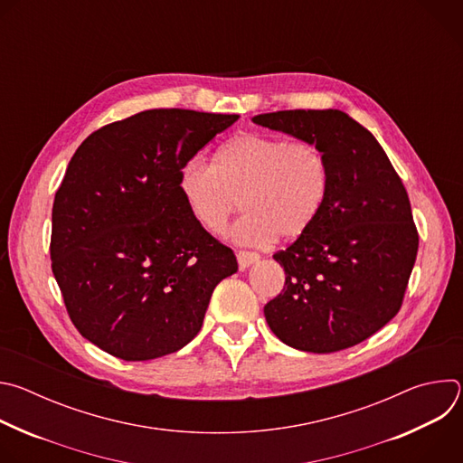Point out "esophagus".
Here are the masks:
<instances>
[{
	"mask_svg": "<svg viewBox=\"0 0 463 463\" xmlns=\"http://www.w3.org/2000/svg\"><path fill=\"white\" fill-rule=\"evenodd\" d=\"M236 258H238L240 269H247L249 266H252L254 261L260 260V254L254 252V250H238V252H236Z\"/></svg>",
	"mask_w": 463,
	"mask_h": 463,
	"instance_id": "1",
	"label": "esophagus"
}]
</instances>
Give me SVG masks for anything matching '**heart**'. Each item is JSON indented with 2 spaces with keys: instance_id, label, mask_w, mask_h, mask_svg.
<instances>
[{
  "instance_id": "heart-1",
  "label": "heart",
  "mask_w": 463,
  "mask_h": 463,
  "mask_svg": "<svg viewBox=\"0 0 463 463\" xmlns=\"http://www.w3.org/2000/svg\"><path fill=\"white\" fill-rule=\"evenodd\" d=\"M327 184V161L317 145L263 134H240L216 152L214 166L192 159L179 174L190 214L213 234L225 232L241 197L247 213L232 234L243 243L307 232L324 207Z\"/></svg>"
}]
</instances>
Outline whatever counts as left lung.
<instances>
[{"label": "left lung", "mask_w": 463, "mask_h": 463, "mask_svg": "<svg viewBox=\"0 0 463 463\" xmlns=\"http://www.w3.org/2000/svg\"><path fill=\"white\" fill-rule=\"evenodd\" d=\"M252 122L317 145L329 170L317 222L273 256L286 284L263 315L291 348L355 346L403 304L420 243L407 190L377 139L345 111L289 109Z\"/></svg>", "instance_id": "obj_1"}]
</instances>
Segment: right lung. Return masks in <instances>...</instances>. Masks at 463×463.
<instances>
[{
  "label": "right lung",
  "mask_w": 463,
  "mask_h": 463,
  "mask_svg": "<svg viewBox=\"0 0 463 463\" xmlns=\"http://www.w3.org/2000/svg\"><path fill=\"white\" fill-rule=\"evenodd\" d=\"M240 115L148 109L79 146L52 203V275L90 343L124 361L181 350L200 334L232 249L190 214L183 166Z\"/></svg>",
  "instance_id": "obj_1"
}]
</instances>
